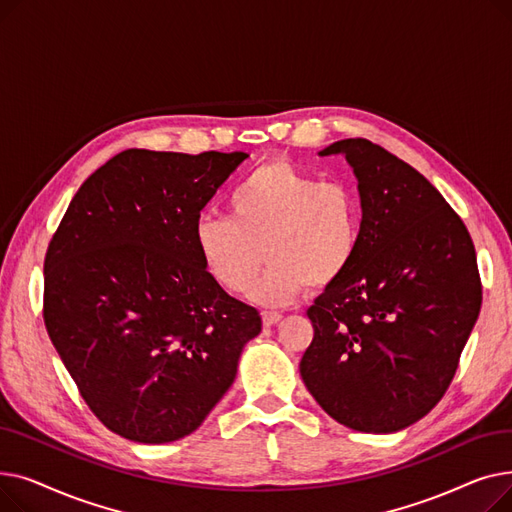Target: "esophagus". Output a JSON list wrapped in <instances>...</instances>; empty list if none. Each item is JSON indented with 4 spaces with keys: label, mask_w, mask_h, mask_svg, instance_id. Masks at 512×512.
<instances>
[{
    "label": "esophagus",
    "mask_w": 512,
    "mask_h": 512,
    "mask_svg": "<svg viewBox=\"0 0 512 512\" xmlns=\"http://www.w3.org/2000/svg\"><path fill=\"white\" fill-rule=\"evenodd\" d=\"M261 317H263V326H265V328H272V326H276L278 321L282 319V315H280V313H270V311H265Z\"/></svg>",
    "instance_id": "34e87169"
}]
</instances>
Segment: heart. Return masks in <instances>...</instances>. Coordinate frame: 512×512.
Returning <instances> with one entry per match:
<instances>
[{
	"label": "heart",
	"mask_w": 512,
	"mask_h": 512,
	"mask_svg": "<svg viewBox=\"0 0 512 512\" xmlns=\"http://www.w3.org/2000/svg\"><path fill=\"white\" fill-rule=\"evenodd\" d=\"M228 215L201 213L193 240L207 274L228 292H247L261 261H270L251 299L284 307L307 290L336 284L361 240V205L351 186L321 182L288 164L267 161L242 180Z\"/></svg>",
	"instance_id": "obj_1"
}]
</instances>
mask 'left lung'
I'll use <instances>...</instances> for the list:
<instances>
[{"instance_id": "left-lung-1", "label": "left lung", "mask_w": 512, "mask_h": 512, "mask_svg": "<svg viewBox=\"0 0 512 512\" xmlns=\"http://www.w3.org/2000/svg\"><path fill=\"white\" fill-rule=\"evenodd\" d=\"M361 197V240L348 272L307 315L301 378L338 423L392 434L448 390L481 309L473 240L436 186L367 139L336 141Z\"/></svg>"}]
</instances>
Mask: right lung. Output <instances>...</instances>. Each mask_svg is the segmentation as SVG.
<instances>
[{"mask_svg":"<svg viewBox=\"0 0 512 512\" xmlns=\"http://www.w3.org/2000/svg\"><path fill=\"white\" fill-rule=\"evenodd\" d=\"M249 155L128 149L70 201L45 255L47 334L114 434L180 440L230 390L261 315L199 259L201 209Z\"/></svg>","mask_w":512,"mask_h":512,"instance_id":"obj_1","label":"right lung"}]
</instances>
